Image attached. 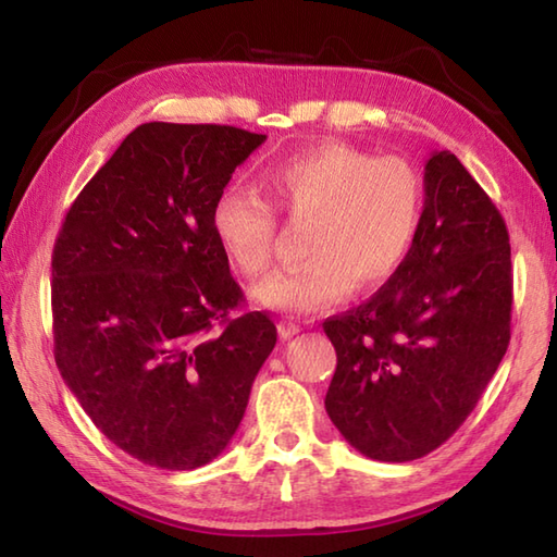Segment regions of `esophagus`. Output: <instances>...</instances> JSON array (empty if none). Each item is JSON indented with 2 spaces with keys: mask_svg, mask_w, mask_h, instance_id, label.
Segmentation results:
<instances>
[{
  "mask_svg": "<svg viewBox=\"0 0 557 557\" xmlns=\"http://www.w3.org/2000/svg\"><path fill=\"white\" fill-rule=\"evenodd\" d=\"M299 330H301V327H299V323H297V321H292V318H285V321L280 323V335L285 337V339H287V337H292V335H297Z\"/></svg>",
  "mask_w": 557,
  "mask_h": 557,
  "instance_id": "34e87169",
  "label": "esophagus"
}]
</instances>
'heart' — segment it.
<instances>
[{"label": "heart", "instance_id": "obj_1", "mask_svg": "<svg viewBox=\"0 0 557 557\" xmlns=\"http://www.w3.org/2000/svg\"><path fill=\"white\" fill-rule=\"evenodd\" d=\"M275 203L309 224L294 270L256 282L251 297L268 309L311 313L354 289L381 287L405 263L423 218V180L401 158H373L345 144H321L268 174ZM212 234L244 275L270 268L275 212L246 188H227L212 206Z\"/></svg>", "mask_w": 557, "mask_h": 557}]
</instances>
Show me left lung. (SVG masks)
Wrapping results in <instances>:
<instances>
[{
	"label": "left lung",
	"mask_w": 557,
	"mask_h": 557,
	"mask_svg": "<svg viewBox=\"0 0 557 557\" xmlns=\"http://www.w3.org/2000/svg\"><path fill=\"white\" fill-rule=\"evenodd\" d=\"M423 218L373 297L323 323L337 351L327 417L361 455L411 461L474 411L510 345V234L449 150L423 170Z\"/></svg>",
	"instance_id": "obj_1"
}]
</instances>
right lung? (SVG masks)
<instances>
[{
	"mask_svg": "<svg viewBox=\"0 0 557 557\" xmlns=\"http://www.w3.org/2000/svg\"><path fill=\"white\" fill-rule=\"evenodd\" d=\"M263 134L148 122L69 208L52 253L54 361L102 435L150 467L215 459L275 349L212 234V206Z\"/></svg>",
	"mask_w": 557,
	"mask_h": 557,
	"instance_id": "1",
	"label": "right lung"
}]
</instances>
